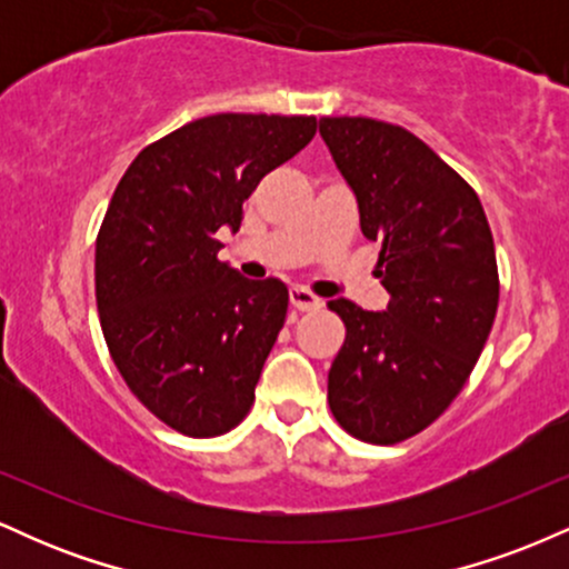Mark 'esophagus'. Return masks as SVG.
Returning a JSON list of instances; mask_svg holds the SVG:
<instances>
[{
	"mask_svg": "<svg viewBox=\"0 0 569 569\" xmlns=\"http://www.w3.org/2000/svg\"><path fill=\"white\" fill-rule=\"evenodd\" d=\"M289 302H291L293 310H299V312H312V310H321V307H323L321 299H318L316 293L307 291V289H291L289 291Z\"/></svg>",
	"mask_w": 569,
	"mask_h": 569,
	"instance_id": "obj_1",
	"label": "esophagus"
}]
</instances>
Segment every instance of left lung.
Here are the masks:
<instances>
[{"instance_id":"8db88e82","label":"left lung","mask_w":569,"mask_h":569,"mask_svg":"<svg viewBox=\"0 0 569 569\" xmlns=\"http://www.w3.org/2000/svg\"><path fill=\"white\" fill-rule=\"evenodd\" d=\"M321 136L390 293L385 312L329 302L345 323L329 407L350 436L388 447L439 420L485 350L500 299L492 230L473 187L407 128L321 117Z\"/></svg>"}]
</instances>
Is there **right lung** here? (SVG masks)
Segmentation results:
<instances>
[{
	"label": "right lung",
	"mask_w": 569,
	"mask_h": 569,
	"mask_svg": "<svg viewBox=\"0 0 569 569\" xmlns=\"http://www.w3.org/2000/svg\"><path fill=\"white\" fill-rule=\"evenodd\" d=\"M307 114H211L143 147L96 238V305L117 371L139 401L192 439L243 422L283 329L289 291L219 262L267 173L316 136Z\"/></svg>",
	"instance_id": "obj_1"
}]
</instances>
